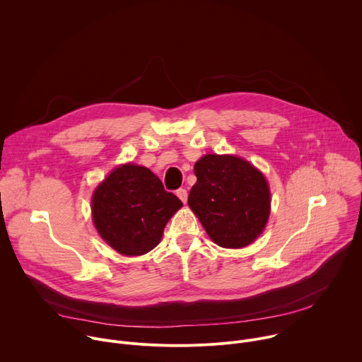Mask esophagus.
<instances>
[{"label": "esophagus", "mask_w": 362, "mask_h": 362, "mask_svg": "<svg viewBox=\"0 0 362 362\" xmlns=\"http://www.w3.org/2000/svg\"><path fill=\"white\" fill-rule=\"evenodd\" d=\"M176 194H177V197H179L183 203L187 202V190H186V189H179V190L176 192Z\"/></svg>", "instance_id": "obj_1"}]
</instances>
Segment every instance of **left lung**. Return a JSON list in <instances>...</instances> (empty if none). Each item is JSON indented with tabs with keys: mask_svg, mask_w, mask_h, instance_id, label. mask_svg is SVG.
<instances>
[{
	"mask_svg": "<svg viewBox=\"0 0 362 362\" xmlns=\"http://www.w3.org/2000/svg\"><path fill=\"white\" fill-rule=\"evenodd\" d=\"M194 175L187 203L215 243L238 249L262 233L271 192L253 165L232 154H204L194 163Z\"/></svg>",
	"mask_w": 362,
	"mask_h": 362,
	"instance_id": "left-lung-1",
	"label": "left lung"
}]
</instances>
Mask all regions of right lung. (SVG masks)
<instances>
[{
  "label": "right lung",
  "instance_id": "1",
  "mask_svg": "<svg viewBox=\"0 0 362 362\" xmlns=\"http://www.w3.org/2000/svg\"><path fill=\"white\" fill-rule=\"evenodd\" d=\"M182 206L156 175L127 163L95 187L91 214L98 235L113 249L137 256L158 246L166 223Z\"/></svg>",
  "mask_w": 362,
  "mask_h": 362
}]
</instances>
